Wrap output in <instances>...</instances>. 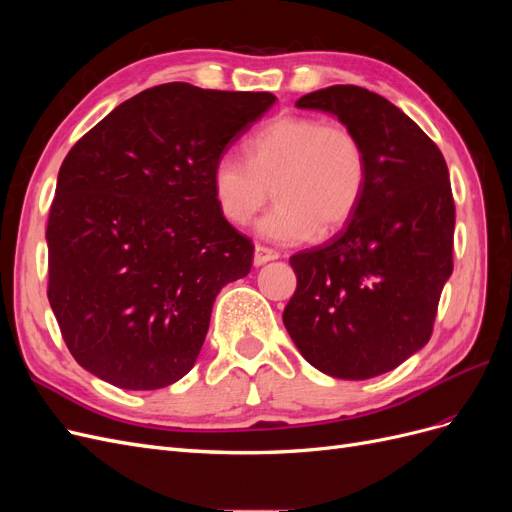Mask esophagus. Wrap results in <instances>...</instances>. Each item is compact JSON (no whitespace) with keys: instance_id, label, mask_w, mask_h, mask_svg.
<instances>
[{"instance_id":"obj_1","label":"esophagus","mask_w":512,"mask_h":512,"mask_svg":"<svg viewBox=\"0 0 512 512\" xmlns=\"http://www.w3.org/2000/svg\"><path fill=\"white\" fill-rule=\"evenodd\" d=\"M277 258H280V254H277L275 250H271V247H265V245H256L254 247V265L256 267L265 265V262L277 260Z\"/></svg>"}]
</instances>
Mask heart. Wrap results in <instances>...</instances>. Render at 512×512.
<instances>
[{
  "label": "heart",
  "instance_id": "heart-1",
  "mask_svg": "<svg viewBox=\"0 0 512 512\" xmlns=\"http://www.w3.org/2000/svg\"><path fill=\"white\" fill-rule=\"evenodd\" d=\"M247 162L222 153L211 166V194L230 224L243 226L273 196L258 232L301 243L342 230L365 192L367 158L352 130L320 117L280 115L245 143Z\"/></svg>",
  "mask_w": 512,
  "mask_h": 512
}]
</instances>
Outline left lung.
<instances>
[{"label":"left lung","instance_id":"8db88e82","mask_svg":"<svg viewBox=\"0 0 512 512\" xmlns=\"http://www.w3.org/2000/svg\"><path fill=\"white\" fill-rule=\"evenodd\" d=\"M335 115L363 143L365 192L344 230L290 256L297 290L284 327L322 374L367 380L431 337L453 273L455 203L438 145L395 104L356 85L297 100Z\"/></svg>","mask_w":512,"mask_h":512}]
</instances>
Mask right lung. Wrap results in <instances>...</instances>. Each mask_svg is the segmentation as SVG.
<instances>
[{"instance_id": "1", "label": "right lung", "mask_w": 512, "mask_h": 512, "mask_svg": "<svg viewBox=\"0 0 512 512\" xmlns=\"http://www.w3.org/2000/svg\"><path fill=\"white\" fill-rule=\"evenodd\" d=\"M275 100L166 83L119 104L70 149L46 226V294L83 369L153 391L194 367L215 297L254 258L215 205L211 166Z\"/></svg>"}]
</instances>
